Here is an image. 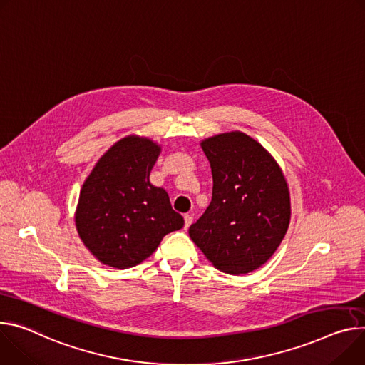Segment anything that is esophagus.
Masks as SVG:
<instances>
[{
    "instance_id": "1",
    "label": "esophagus",
    "mask_w": 365,
    "mask_h": 365,
    "mask_svg": "<svg viewBox=\"0 0 365 365\" xmlns=\"http://www.w3.org/2000/svg\"><path fill=\"white\" fill-rule=\"evenodd\" d=\"M192 222H193V217L190 214H185V228H189Z\"/></svg>"
}]
</instances>
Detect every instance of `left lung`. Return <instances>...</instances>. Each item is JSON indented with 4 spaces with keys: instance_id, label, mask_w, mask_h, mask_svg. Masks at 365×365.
Here are the masks:
<instances>
[{
    "instance_id": "8db88e82",
    "label": "left lung",
    "mask_w": 365,
    "mask_h": 365,
    "mask_svg": "<svg viewBox=\"0 0 365 365\" xmlns=\"http://www.w3.org/2000/svg\"><path fill=\"white\" fill-rule=\"evenodd\" d=\"M202 150L211 164L212 200L189 236L217 269L247 274L275 253L287 233V182L269 153L240 132L208 138Z\"/></svg>"
}]
</instances>
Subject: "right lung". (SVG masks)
I'll return each instance as SVG.
<instances>
[{
    "label": "right lung",
    "instance_id": "right-lung-1",
    "mask_svg": "<svg viewBox=\"0 0 365 365\" xmlns=\"http://www.w3.org/2000/svg\"><path fill=\"white\" fill-rule=\"evenodd\" d=\"M158 153L150 140L126 137L97 161L83 185L76 214L78 235L112 268L135 267L165 235L185 224L168 192L150 183Z\"/></svg>",
    "mask_w": 365,
    "mask_h": 365
}]
</instances>
